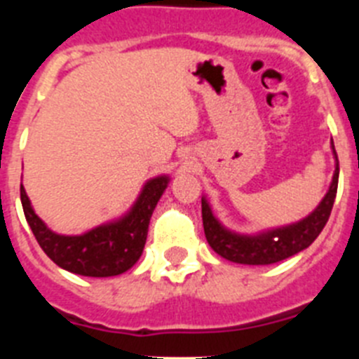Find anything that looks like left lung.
I'll list each match as a JSON object with an SVG mask.
<instances>
[{
	"mask_svg": "<svg viewBox=\"0 0 359 359\" xmlns=\"http://www.w3.org/2000/svg\"><path fill=\"white\" fill-rule=\"evenodd\" d=\"M332 158H334V174L331 185L316 205V208L297 223L282 224V226L268 228V230L255 231V233H241L230 230L214 215L207 196L201 198V215L205 237L210 248L223 259L237 264L268 266L280 262L294 253L302 252L320 236L334 205L336 189H338V156H336L334 144L331 140Z\"/></svg>",
	"mask_w": 359,
	"mask_h": 359,
	"instance_id": "left-lung-1",
	"label": "left lung"
}]
</instances>
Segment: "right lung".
I'll use <instances>...</instances> for the list:
<instances>
[{"label": "right lung", "instance_id": "right-lung-1", "mask_svg": "<svg viewBox=\"0 0 359 359\" xmlns=\"http://www.w3.org/2000/svg\"><path fill=\"white\" fill-rule=\"evenodd\" d=\"M169 183V174L151 177L128 212L77 236L57 233L44 223L32 207L23 183L21 203L37 243L59 268L82 277H115L131 269L144 253L151 215Z\"/></svg>", "mask_w": 359, "mask_h": 359}]
</instances>
